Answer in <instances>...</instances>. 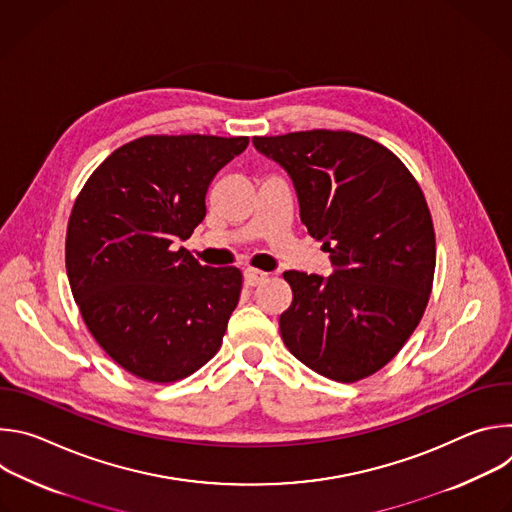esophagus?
Returning a JSON list of instances; mask_svg holds the SVG:
<instances>
[{
  "instance_id": "34e87169",
  "label": "esophagus",
  "mask_w": 512,
  "mask_h": 512,
  "mask_svg": "<svg viewBox=\"0 0 512 512\" xmlns=\"http://www.w3.org/2000/svg\"><path fill=\"white\" fill-rule=\"evenodd\" d=\"M267 277V273L265 271H261V269H253V267H247L245 271H243V279H245V285H249V287H255V285H259L263 279Z\"/></svg>"
}]
</instances>
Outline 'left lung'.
Instances as JSON below:
<instances>
[{
  "instance_id": "8db88e82",
  "label": "left lung",
  "mask_w": 512,
  "mask_h": 512,
  "mask_svg": "<svg viewBox=\"0 0 512 512\" xmlns=\"http://www.w3.org/2000/svg\"><path fill=\"white\" fill-rule=\"evenodd\" d=\"M294 184L308 235L332 275L285 271L294 291L279 332L322 377L377 373L417 328L433 283L435 235L415 178L381 143L350 131L253 137Z\"/></svg>"
}]
</instances>
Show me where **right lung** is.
Returning <instances> with one entry per match:
<instances>
[{"label": "right lung", "instance_id": "1", "mask_svg": "<svg viewBox=\"0 0 512 512\" xmlns=\"http://www.w3.org/2000/svg\"><path fill=\"white\" fill-rule=\"evenodd\" d=\"M249 137L145 135L87 180L66 231V275L101 348L131 375L174 383L221 348L239 304L237 267L200 265L186 241L218 170Z\"/></svg>", "mask_w": 512, "mask_h": 512}]
</instances>
